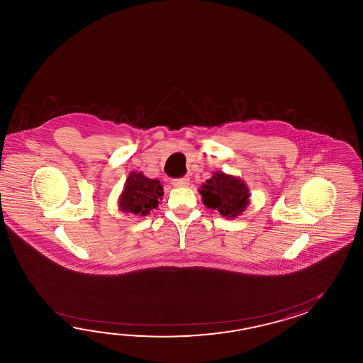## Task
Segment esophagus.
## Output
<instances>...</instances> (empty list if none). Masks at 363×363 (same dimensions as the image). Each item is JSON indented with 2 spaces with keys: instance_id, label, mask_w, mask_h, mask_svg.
I'll return each instance as SVG.
<instances>
[{
  "instance_id": "1",
  "label": "esophagus",
  "mask_w": 363,
  "mask_h": 363,
  "mask_svg": "<svg viewBox=\"0 0 363 363\" xmlns=\"http://www.w3.org/2000/svg\"><path fill=\"white\" fill-rule=\"evenodd\" d=\"M172 185L174 186H188L189 185V178L183 177V178L172 179Z\"/></svg>"
}]
</instances>
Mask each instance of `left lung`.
<instances>
[{
    "label": "left lung",
    "instance_id": "obj_1",
    "mask_svg": "<svg viewBox=\"0 0 363 363\" xmlns=\"http://www.w3.org/2000/svg\"><path fill=\"white\" fill-rule=\"evenodd\" d=\"M203 203L218 210L220 216L235 218L241 214L249 202L247 186L240 179L216 172L200 189Z\"/></svg>",
    "mask_w": 363,
    "mask_h": 363
}]
</instances>
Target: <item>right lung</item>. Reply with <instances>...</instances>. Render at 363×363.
Listing matches in <instances>:
<instances>
[{"label":"right lung","mask_w":363,"mask_h":363,"mask_svg":"<svg viewBox=\"0 0 363 363\" xmlns=\"http://www.w3.org/2000/svg\"><path fill=\"white\" fill-rule=\"evenodd\" d=\"M163 188L157 179H147L143 172H131L125 182L123 193L119 200V208L125 213L147 216L157 208L158 200L162 197Z\"/></svg>","instance_id":"obj_1"}]
</instances>
